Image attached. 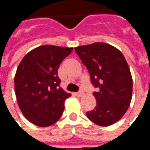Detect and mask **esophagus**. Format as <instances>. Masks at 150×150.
<instances>
[{
    "label": "esophagus",
    "mask_w": 150,
    "mask_h": 150,
    "mask_svg": "<svg viewBox=\"0 0 150 150\" xmlns=\"http://www.w3.org/2000/svg\"><path fill=\"white\" fill-rule=\"evenodd\" d=\"M75 95H76V96L80 97V96H82L83 95V90H82V89H80V90H79L78 92H76V93H75Z\"/></svg>",
    "instance_id": "1"
}]
</instances>
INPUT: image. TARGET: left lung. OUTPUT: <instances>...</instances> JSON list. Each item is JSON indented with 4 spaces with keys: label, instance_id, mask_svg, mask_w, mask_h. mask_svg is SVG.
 I'll return each mask as SVG.
<instances>
[{
    "label": "left lung",
    "instance_id": "8db88e82",
    "mask_svg": "<svg viewBox=\"0 0 150 150\" xmlns=\"http://www.w3.org/2000/svg\"><path fill=\"white\" fill-rule=\"evenodd\" d=\"M90 74L96 106L87 112L88 119L100 126L117 122L132 100V79L122 53L114 46L95 42L75 48Z\"/></svg>",
    "mask_w": 150,
    "mask_h": 150
}]
</instances>
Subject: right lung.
<instances>
[{
    "mask_svg": "<svg viewBox=\"0 0 150 150\" xmlns=\"http://www.w3.org/2000/svg\"><path fill=\"white\" fill-rule=\"evenodd\" d=\"M73 48L44 45L22 59L14 78L15 93L25 117L35 125L47 127L58 121L64 102L71 96L60 88L58 69Z\"/></svg>",
    "mask_w": 150,
    "mask_h": 150,
    "instance_id": "add662e5",
    "label": "right lung"
}]
</instances>
